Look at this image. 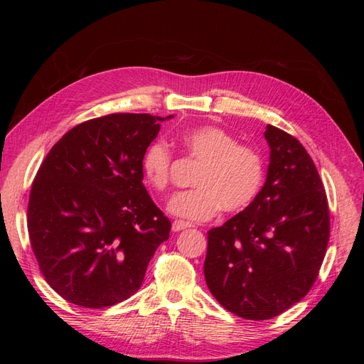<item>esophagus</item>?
Segmentation results:
<instances>
[{
	"mask_svg": "<svg viewBox=\"0 0 364 364\" xmlns=\"http://www.w3.org/2000/svg\"><path fill=\"white\" fill-rule=\"evenodd\" d=\"M188 228H191V225H190V223H186V222H182V220H174L173 225H171L173 232H179V230L188 229Z\"/></svg>",
	"mask_w": 364,
	"mask_h": 364,
	"instance_id": "obj_1",
	"label": "esophagus"
}]
</instances>
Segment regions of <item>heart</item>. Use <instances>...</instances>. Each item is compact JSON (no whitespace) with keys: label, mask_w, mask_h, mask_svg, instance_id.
Returning <instances> with one entry per match:
<instances>
[{"label":"heart","mask_w":364,"mask_h":364,"mask_svg":"<svg viewBox=\"0 0 364 364\" xmlns=\"http://www.w3.org/2000/svg\"><path fill=\"white\" fill-rule=\"evenodd\" d=\"M181 142L191 158L203 162L197 171V188L176 194L168 211L190 222H203L220 209L237 213L245 209L258 194L264 162L258 150L241 146L226 130L217 126H199L182 132ZM173 153L161 141L153 142L142 156L146 181L159 191L170 182Z\"/></svg>","instance_id":"heart-1"}]
</instances>
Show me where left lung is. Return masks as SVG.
I'll list each match as a JSON object with an SVG mask.
<instances>
[{
    "instance_id": "8db88e82",
    "label": "left lung",
    "mask_w": 364,
    "mask_h": 364,
    "mask_svg": "<svg viewBox=\"0 0 364 364\" xmlns=\"http://www.w3.org/2000/svg\"><path fill=\"white\" fill-rule=\"evenodd\" d=\"M266 182L249 206L208 232L209 291L249 321L289 310L310 291L329 240L326 193L296 138L267 124Z\"/></svg>"
}]
</instances>
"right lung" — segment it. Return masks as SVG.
Masks as SVG:
<instances>
[{
  "instance_id": "1",
  "label": "right lung",
  "mask_w": 364,
  "mask_h": 364,
  "mask_svg": "<svg viewBox=\"0 0 364 364\" xmlns=\"http://www.w3.org/2000/svg\"><path fill=\"white\" fill-rule=\"evenodd\" d=\"M112 114L73 127L33 182L28 235L39 269L63 299L105 308L138 291L171 223L142 179V156L162 121Z\"/></svg>"
}]
</instances>
